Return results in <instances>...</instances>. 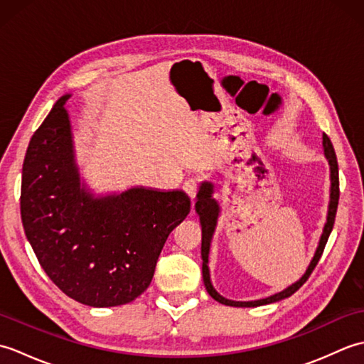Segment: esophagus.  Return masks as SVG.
I'll use <instances>...</instances> for the list:
<instances>
[{
	"instance_id": "1",
	"label": "esophagus",
	"mask_w": 364,
	"mask_h": 364,
	"mask_svg": "<svg viewBox=\"0 0 364 364\" xmlns=\"http://www.w3.org/2000/svg\"><path fill=\"white\" fill-rule=\"evenodd\" d=\"M198 189H200V180L198 178H189V180L184 181L183 184V191L186 192V194L191 197L192 202H194L197 194H198Z\"/></svg>"
}]
</instances>
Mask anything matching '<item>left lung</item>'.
I'll use <instances>...</instances> for the list:
<instances>
[{
  "mask_svg": "<svg viewBox=\"0 0 364 364\" xmlns=\"http://www.w3.org/2000/svg\"><path fill=\"white\" fill-rule=\"evenodd\" d=\"M323 153L328 159L330 164V176H331V189H330V205H328V215H327V223L323 227V233L321 236L319 247L314 253V258L311 259L310 266H308L305 275L300 278L297 283H294L289 286L288 289H284L278 294H274L267 299H259V300H253V301H233L228 299H223L220 294L215 292L213 288L211 280H210V269H208V255H210V245H211V237L215 228V222H218V215H219V205L215 203V200L213 198V184L211 183H203L202 188H200L198 194H197V203H196V211L200 215V223H202V259H203V266H202V272H203V282H205V288L208 294L214 299L220 301L223 305L228 306H261V305H267L272 304V301L283 300L286 297L292 296L301 284H304L308 278H310L311 272L314 267L318 266V262L322 257V252L326 249V244L328 241V236L333 230L335 225V218H336V210H338V200H339V176H338V161H336V153L333 145H331L330 137L327 134H323Z\"/></svg>",
  "mask_w": 364,
  "mask_h": 364,
  "instance_id": "8db88e82",
  "label": "left lung"
}]
</instances>
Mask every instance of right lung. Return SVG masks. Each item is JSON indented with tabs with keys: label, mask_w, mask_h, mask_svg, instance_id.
<instances>
[{
	"label": "right lung",
	"mask_w": 364,
	"mask_h": 364,
	"mask_svg": "<svg viewBox=\"0 0 364 364\" xmlns=\"http://www.w3.org/2000/svg\"><path fill=\"white\" fill-rule=\"evenodd\" d=\"M60 97L31 137L20 211L43 270L68 297L117 306L149 288L167 236L191 213L183 191L133 188L94 198L81 188L70 122Z\"/></svg>",
	"instance_id": "obj_1"
}]
</instances>
